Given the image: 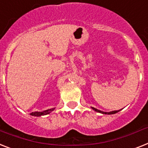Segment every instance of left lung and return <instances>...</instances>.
Wrapping results in <instances>:
<instances>
[{
  "instance_id": "obj_1",
  "label": "left lung",
  "mask_w": 148,
  "mask_h": 148,
  "mask_svg": "<svg viewBox=\"0 0 148 148\" xmlns=\"http://www.w3.org/2000/svg\"><path fill=\"white\" fill-rule=\"evenodd\" d=\"M92 109L94 110V111L97 112H100V113H103V114H108V115H111V114H115L116 113V112H119L120 110H115V111H112V112H103V111H100V110H99V109H95V108L92 107Z\"/></svg>"
}]
</instances>
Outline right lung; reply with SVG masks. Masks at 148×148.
<instances>
[{"label": "right lung", "instance_id": "obj_1", "mask_svg": "<svg viewBox=\"0 0 148 148\" xmlns=\"http://www.w3.org/2000/svg\"><path fill=\"white\" fill-rule=\"evenodd\" d=\"M55 109V108L53 109H47V110H45V111L42 112H32L30 113L31 116H45V115H47V114H49L51 112H52Z\"/></svg>", "mask_w": 148, "mask_h": 148}]
</instances>
